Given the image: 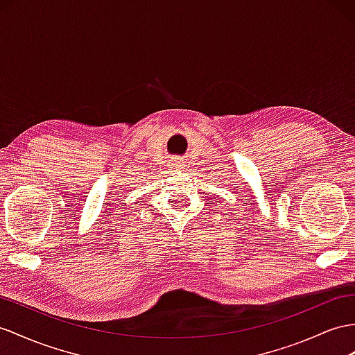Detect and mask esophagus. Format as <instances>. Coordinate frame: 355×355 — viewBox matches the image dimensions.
Masks as SVG:
<instances>
[{"mask_svg": "<svg viewBox=\"0 0 355 355\" xmlns=\"http://www.w3.org/2000/svg\"><path fill=\"white\" fill-rule=\"evenodd\" d=\"M186 162H183V160H172V163H171V168L174 169V171H180V169H186Z\"/></svg>", "mask_w": 355, "mask_h": 355, "instance_id": "esophagus-1", "label": "esophagus"}]
</instances>
